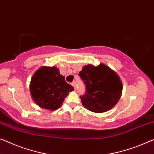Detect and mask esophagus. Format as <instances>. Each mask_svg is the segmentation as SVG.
I'll use <instances>...</instances> for the list:
<instances>
[{
    "instance_id": "34e87169",
    "label": "esophagus",
    "mask_w": 154,
    "mask_h": 154,
    "mask_svg": "<svg viewBox=\"0 0 154 154\" xmlns=\"http://www.w3.org/2000/svg\"><path fill=\"white\" fill-rule=\"evenodd\" d=\"M72 85L73 87V88H74V90H75V83L74 82H72Z\"/></svg>"
}]
</instances>
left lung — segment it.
Wrapping results in <instances>:
<instances>
[{
	"label": "left lung",
	"instance_id": "1",
	"mask_svg": "<svg viewBox=\"0 0 154 154\" xmlns=\"http://www.w3.org/2000/svg\"><path fill=\"white\" fill-rule=\"evenodd\" d=\"M79 75L85 85L82 104L88 110L101 113L112 108L122 92V83L117 73L104 64L85 66Z\"/></svg>",
	"mask_w": 154,
	"mask_h": 154
}]
</instances>
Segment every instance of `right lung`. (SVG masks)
<instances>
[{"label":"right lung","instance_id":"add662e5","mask_svg":"<svg viewBox=\"0 0 154 154\" xmlns=\"http://www.w3.org/2000/svg\"><path fill=\"white\" fill-rule=\"evenodd\" d=\"M30 90L37 106L55 110L61 106L69 92L74 90L65 81L57 67L42 66L32 75Z\"/></svg>","mask_w":154,"mask_h":154}]
</instances>
